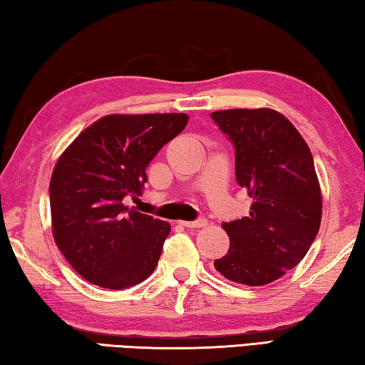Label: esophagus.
Segmentation results:
<instances>
[{
  "label": "esophagus",
  "instance_id": "esophagus-1",
  "mask_svg": "<svg viewBox=\"0 0 365 365\" xmlns=\"http://www.w3.org/2000/svg\"><path fill=\"white\" fill-rule=\"evenodd\" d=\"M183 227L187 228H200V227H206L207 220L206 219H196V220H183L180 222Z\"/></svg>",
  "mask_w": 365,
  "mask_h": 365
}]
</instances>
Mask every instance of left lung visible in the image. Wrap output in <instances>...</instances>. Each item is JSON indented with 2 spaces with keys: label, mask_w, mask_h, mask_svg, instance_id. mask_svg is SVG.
<instances>
[{
  "label": "left lung",
  "mask_w": 365,
  "mask_h": 365,
  "mask_svg": "<svg viewBox=\"0 0 365 365\" xmlns=\"http://www.w3.org/2000/svg\"><path fill=\"white\" fill-rule=\"evenodd\" d=\"M235 148V175L252 197L248 217L224 222L230 250L214 267L225 279L261 287L298 265L317 237L322 195L304 138L274 109L211 114Z\"/></svg>",
  "instance_id": "left-lung-1"
}]
</instances>
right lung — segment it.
Masks as SVG:
<instances>
[{
	"mask_svg": "<svg viewBox=\"0 0 365 365\" xmlns=\"http://www.w3.org/2000/svg\"><path fill=\"white\" fill-rule=\"evenodd\" d=\"M187 122V114L106 115L59 158L49 182L53 237L86 282L123 289L156 269L170 225L122 200L141 195L148 164Z\"/></svg>",
	"mask_w": 365,
	"mask_h": 365,
	"instance_id": "1",
	"label": "right lung"
}]
</instances>
